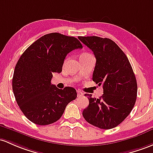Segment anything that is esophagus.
I'll list each match as a JSON object with an SVG mask.
<instances>
[{
    "instance_id": "34e87169",
    "label": "esophagus",
    "mask_w": 153,
    "mask_h": 153,
    "mask_svg": "<svg viewBox=\"0 0 153 153\" xmlns=\"http://www.w3.org/2000/svg\"><path fill=\"white\" fill-rule=\"evenodd\" d=\"M83 95H84V93L81 91V90H77V96L81 97V96H82Z\"/></svg>"
}]
</instances>
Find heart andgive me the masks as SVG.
Wrapping results in <instances>:
<instances>
[{
  "instance_id": "heart-1",
  "label": "heart",
  "mask_w": 153,
  "mask_h": 153,
  "mask_svg": "<svg viewBox=\"0 0 153 153\" xmlns=\"http://www.w3.org/2000/svg\"><path fill=\"white\" fill-rule=\"evenodd\" d=\"M88 55V54H82V55Z\"/></svg>"
}]
</instances>
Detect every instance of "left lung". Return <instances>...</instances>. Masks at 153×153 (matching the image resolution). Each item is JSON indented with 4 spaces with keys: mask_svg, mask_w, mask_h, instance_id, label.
<instances>
[{
    "mask_svg": "<svg viewBox=\"0 0 153 153\" xmlns=\"http://www.w3.org/2000/svg\"><path fill=\"white\" fill-rule=\"evenodd\" d=\"M93 52L96 59L93 81L102 85L99 98L85 94L89 105L82 115L90 124L101 129L115 128L128 116L135 105L137 83L126 54L115 42L107 38L79 36Z\"/></svg>",
    "mask_w": 153,
    "mask_h": 153,
    "instance_id": "1",
    "label": "left lung"
}]
</instances>
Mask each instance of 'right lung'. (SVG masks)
Instances as JSON below:
<instances>
[{
    "label": "right lung",
    "instance_id": "add662e5",
    "mask_svg": "<svg viewBox=\"0 0 153 153\" xmlns=\"http://www.w3.org/2000/svg\"><path fill=\"white\" fill-rule=\"evenodd\" d=\"M82 48L75 37L59 33L46 34L33 42L18 60L12 89L18 106L31 122L46 126L56 122L76 98L74 88L58 89L51 84L53 73L62 71L66 55Z\"/></svg>",
    "mask_w": 153,
    "mask_h": 153
}]
</instances>
